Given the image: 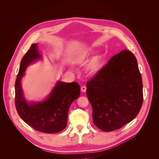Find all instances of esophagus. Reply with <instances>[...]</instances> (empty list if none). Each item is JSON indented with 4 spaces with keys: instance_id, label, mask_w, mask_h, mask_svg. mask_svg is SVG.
Listing matches in <instances>:
<instances>
[{
    "instance_id": "esophagus-1",
    "label": "esophagus",
    "mask_w": 159,
    "mask_h": 159,
    "mask_svg": "<svg viewBox=\"0 0 159 159\" xmlns=\"http://www.w3.org/2000/svg\"><path fill=\"white\" fill-rule=\"evenodd\" d=\"M86 89H87V87H86L85 85L81 86V91H82V92H85V91H86Z\"/></svg>"
}]
</instances>
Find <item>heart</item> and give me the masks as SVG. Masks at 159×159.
<instances>
[{
  "mask_svg": "<svg viewBox=\"0 0 159 159\" xmlns=\"http://www.w3.org/2000/svg\"><path fill=\"white\" fill-rule=\"evenodd\" d=\"M91 71L92 72H95L98 70V65L97 64H93L91 66V68H90Z\"/></svg>",
  "mask_w": 159,
  "mask_h": 159,
  "instance_id": "b5f03b06",
  "label": "heart"
}]
</instances>
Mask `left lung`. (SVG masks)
Listing matches in <instances>:
<instances>
[{
  "label": "left lung",
  "mask_w": 159,
  "mask_h": 159,
  "mask_svg": "<svg viewBox=\"0 0 159 159\" xmlns=\"http://www.w3.org/2000/svg\"><path fill=\"white\" fill-rule=\"evenodd\" d=\"M86 85L93 122L103 131L121 129L140 111L142 78L131 51L124 50L113 56Z\"/></svg>",
  "instance_id": "1"
}]
</instances>
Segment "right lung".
Listing matches in <instances>:
<instances>
[{
  "label": "right lung",
  "mask_w": 159,
  "mask_h": 159,
  "mask_svg": "<svg viewBox=\"0 0 159 159\" xmlns=\"http://www.w3.org/2000/svg\"><path fill=\"white\" fill-rule=\"evenodd\" d=\"M37 44L31 45L21 60L15 82V106L19 116L28 125L45 133L60 132L67 125L71 103L79 98L80 88L78 83L59 81L49 98L41 103L28 104L24 99L20 80L27 66L39 58Z\"/></svg>",
  "instance_id": "obj_1"
}]
</instances>
